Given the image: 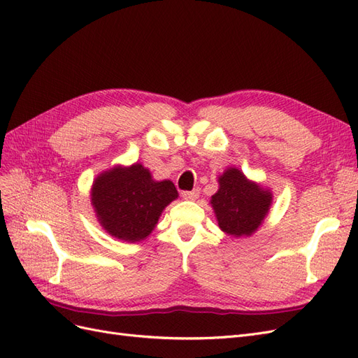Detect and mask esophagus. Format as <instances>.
<instances>
[{
    "instance_id": "obj_1",
    "label": "esophagus",
    "mask_w": 358,
    "mask_h": 358,
    "mask_svg": "<svg viewBox=\"0 0 358 358\" xmlns=\"http://www.w3.org/2000/svg\"><path fill=\"white\" fill-rule=\"evenodd\" d=\"M199 194H200L199 188L192 189V191H182V197L185 200H196V199H199Z\"/></svg>"
}]
</instances>
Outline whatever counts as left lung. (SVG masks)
<instances>
[{
	"instance_id": "1",
	"label": "left lung",
	"mask_w": 358,
	"mask_h": 358,
	"mask_svg": "<svg viewBox=\"0 0 358 358\" xmlns=\"http://www.w3.org/2000/svg\"><path fill=\"white\" fill-rule=\"evenodd\" d=\"M220 229L231 236L252 234L268 210L272 196L249 182L242 171L229 169L220 178V189L212 197Z\"/></svg>"
}]
</instances>
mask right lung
<instances>
[{
  "label": "right lung",
  "mask_w": 358,
  "mask_h": 358,
  "mask_svg": "<svg viewBox=\"0 0 358 358\" xmlns=\"http://www.w3.org/2000/svg\"><path fill=\"white\" fill-rule=\"evenodd\" d=\"M176 197L173 182L152 180L149 170L140 164L106 171L92 187V204L101 225L127 242L145 239L162 209Z\"/></svg>",
  "instance_id": "add662e5"
}]
</instances>
